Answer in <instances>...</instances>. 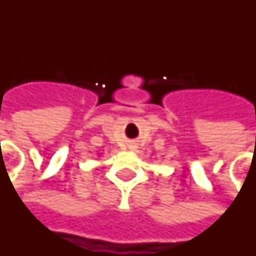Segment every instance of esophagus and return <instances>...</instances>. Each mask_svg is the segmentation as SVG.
<instances>
[{"label":"esophagus","mask_w":256,"mask_h":256,"mask_svg":"<svg viewBox=\"0 0 256 256\" xmlns=\"http://www.w3.org/2000/svg\"><path fill=\"white\" fill-rule=\"evenodd\" d=\"M128 150H136V149H137V145H136V144H128Z\"/></svg>","instance_id":"1"}]
</instances>
